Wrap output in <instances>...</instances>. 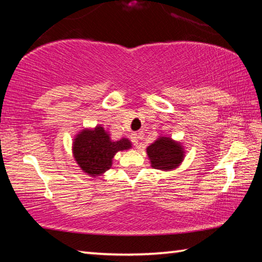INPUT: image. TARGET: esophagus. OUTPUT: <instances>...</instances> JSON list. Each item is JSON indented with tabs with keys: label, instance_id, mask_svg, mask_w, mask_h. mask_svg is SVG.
I'll return each instance as SVG.
<instances>
[{
	"label": "esophagus",
	"instance_id": "34e87169",
	"mask_svg": "<svg viewBox=\"0 0 262 262\" xmlns=\"http://www.w3.org/2000/svg\"><path fill=\"white\" fill-rule=\"evenodd\" d=\"M141 139L140 134H137V133H134V134H132V142L134 143V145H137L139 144V141Z\"/></svg>",
	"mask_w": 262,
	"mask_h": 262
}]
</instances>
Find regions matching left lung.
Instances as JSON below:
<instances>
[{"label": "left lung", "mask_w": 262, "mask_h": 262, "mask_svg": "<svg viewBox=\"0 0 262 262\" xmlns=\"http://www.w3.org/2000/svg\"><path fill=\"white\" fill-rule=\"evenodd\" d=\"M147 154L151 166L162 171L177 168L185 157L183 145L167 136H159L147 148Z\"/></svg>", "instance_id": "obj_1"}]
</instances>
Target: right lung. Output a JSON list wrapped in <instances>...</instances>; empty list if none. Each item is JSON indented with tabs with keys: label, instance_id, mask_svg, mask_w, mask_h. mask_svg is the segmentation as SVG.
<instances>
[{
	"label": "right lung",
	"instance_id": "1",
	"mask_svg": "<svg viewBox=\"0 0 262 262\" xmlns=\"http://www.w3.org/2000/svg\"><path fill=\"white\" fill-rule=\"evenodd\" d=\"M130 148L128 139L113 141L104 127L96 126L94 129H82L75 136L73 155L84 173L97 178L110 170L115 154Z\"/></svg>",
	"mask_w": 262,
	"mask_h": 262
}]
</instances>
